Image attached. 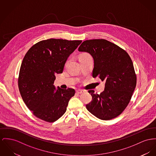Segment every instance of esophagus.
Masks as SVG:
<instances>
[{
  "label": "esophagus",
  "instance_id": "esophagus-1",
  "mask_svg": "<svg viewBox=\"0 0 156 156\" xmlns=\"http://www.w3.org/2000/svg\"><path fill=\"white\" fill-rule=\"evenodd\" d=\"M84 90H80V89H79V90H77L76 91V93L77 94H82L84 93Z\"/></svg>",
  "mask_w": 156,
  "mask_h": 156
}]
</instances>
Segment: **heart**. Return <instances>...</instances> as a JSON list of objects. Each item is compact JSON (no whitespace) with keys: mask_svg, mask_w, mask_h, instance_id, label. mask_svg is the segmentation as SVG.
<instances>
[{"mask_svg":"<svg viewBox=\"0 0 156 156\" xmlns=\"http://www.w3.org/2000/svg\"><path fill=\"white\" fill-rule=\"evenodd\" d=\"M90 57V55L87 54V53H83L80 56V58H82V57Z\"/></svg>","mask_w":156,"mask_h":156,"instance_id":"1","label":"heart"}]
</instances>
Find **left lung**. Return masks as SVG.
Wrapping results in <instances>:
<instances>
[{
  "label": "left lung",
  "mask_w": 156,
  "mask_h": 156,
  "mask_svg": "<svg viewBox=\"0 0 156 156\" xmlns=\"http://www.w3.org/2000/svg\"><path fill=\"white\" fill-rule=\"evenodd\" d=\"M79 51L89 53L93 57L92 76L105 82L100 94L89 90L92 101L87 109L102 120H109L121 114L129 104L134 91L136 77L133 62L123 49L103 39L86 40Z\"/></svg>",
  "instance_id": "8db88e82"
}]
</instances>
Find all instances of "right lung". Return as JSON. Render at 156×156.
<instances>
[{
  "mask_svg": "<svg viewBox=\"0 0 156 156\" xmlns=\"http://www.w3.org/2000/svg\"><path fill=\"white\" fill-rule=\"evenodd\" d=\"M81 40L48 39L34 45L21 64L18 86L24 103L37 118L52 122L62 116L73 89L55 88V74L62 73L68 57Z\"/></svg>",
  "mask_w": 156,
  "mask_h": 156,
  "instance_id": "1",
  "label": "right lung"
}]
</instances>
